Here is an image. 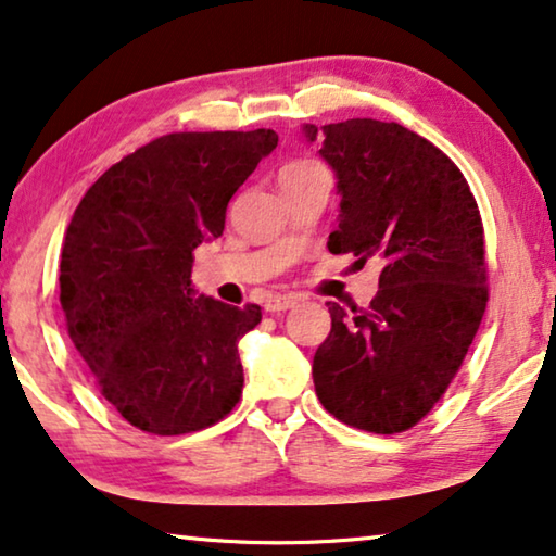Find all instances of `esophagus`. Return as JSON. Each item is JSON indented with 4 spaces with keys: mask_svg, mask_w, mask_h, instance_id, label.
Wrapping results in <instances>:
<instances>
[{
    "mask_svg": "<svg viewBox=\"0 0 556 556\" xmlns=\"http://www.w3.org/2000/svg\"><path fill=\"white\" fill-rule=\"evenodd\" d=\"M300 302L296 300V296H281V294H275V296H269L267 302H264V309L267 312H287V309H292V306Z\"/></svg>",
    "mask_w": 556,
    "mask_h": 556,
    "instance_id": "esophagus-1",
    "label": "esophagus"
}]
</instances>
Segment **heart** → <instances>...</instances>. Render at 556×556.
I'll return each instance as SVG.
<instances>
[{
  "label": "heart",
  "instance_id": "obj_1",
  "mask_svg": "<svg viewBox=\"0 0 556 556\" xmlns=\"http://www.w3.org/2000/svg\"><path fill=\"white\" fill-rule=\"evenodd\" d=\"M312 167H319V164H317V162H312V160H294V162H289V164H285V167H281L279 177H285V174L306 172V169H312Z\"/></svg>",
  "mask_w": 556,
  "mask_h": 556
}]
</instances>
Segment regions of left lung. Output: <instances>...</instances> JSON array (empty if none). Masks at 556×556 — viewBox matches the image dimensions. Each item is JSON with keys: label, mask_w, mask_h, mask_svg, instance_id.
I'll list each match as a JSON object with an SVG mask.
<instances>
[{"label": "left lung", "mask_w": 556, "mask_h": 556, "mask_svg": "<svg viewBox=\"0 0 556 556\" xmlns=\"http://www.w3.org/2000/svg\"><path fill=\"white\" fill-rule=\"evenodd\" d=\"M337 177L331 254L382 262L367 309L327 302L314 354L317 396L344 425L396 434L417 425L462 367L486 309L484 227L467 179L442 149L396 122L304 124Z\"/></svg>", "instance_id": "left-lung-1"}]
</instances>
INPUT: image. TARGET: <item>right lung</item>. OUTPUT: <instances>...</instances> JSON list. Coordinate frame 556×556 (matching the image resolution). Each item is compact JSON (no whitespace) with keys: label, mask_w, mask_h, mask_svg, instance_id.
Listing matches in <instances>:
<instances>
[{"label":"right lung","mask_w":556,"mask_h":556,"mask_svg":"<svg viewBox=\"0 0 556 556\" xmlns=\"http://www.w3.org/2000/svg\"><path fill=\"white\" fill-rule=\"evenodd\" d=\"M271 129L177 131L139 147L81 197L64 231L60 302L99 392L131 427L174 437L242 396L237 344L262 309L197 294L192 252L277 147Z\"/></svg>","instance_id":"1"}]
</instances>
